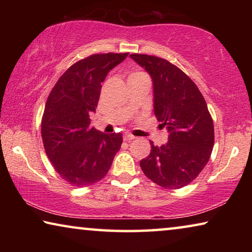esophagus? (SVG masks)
Masks as SVG:
<instances>
[{"instance_id":"obj_1","label":"esophagus","mask_w":252,"mask_h":252,"mask_svg":"<svg viewBox=\"0 0 252 252\" xmlns=\"http://www.w3.org/2000/svg\"><path fill=\"white\" fill-rule=\"evenodd\" d=\"M135 136L132 135V134H125L123 135V140L125 141H132V140H134Z\"/></svg>"}]
</instances>
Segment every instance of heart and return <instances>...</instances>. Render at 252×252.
Segmentation results:
<instances>
[{"label": "heart", "instance_id": "obj_1", "mask_svg": "<svg viewBox=\"0 0 252 252\" xmlns=\"http://www.w3.org/2000/svg\"><path fill=\"white\" fill-rule=\"evenodd\" d=\"M142 75H144L143 72L135 71V72H132V73L129 75V78H127V79H134V78H139V76H142Z\"/></svg>", "mask_w": 252, "mask_h": 252}]
</instances>
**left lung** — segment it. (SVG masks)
Instances as JSON below:
<instances>
[{"label": "left lung", "instance_id": "obj_1", "mask_svg": "<svg viewBox=\"0 0 252 252\" xmlns=\"http://www.w3.org/2000/svg\"><path fill=\"white\" fill-rule=\"evenodd\" d=\"M130 58L150 74L153 109L168 142L150 141V155L140 161L143 173L165 189H180L192 182L210 159L215 130L206 100L197 85L178 66L147 54Z\"/></svg>", "mask_w": 252, "mask_h": 252}]
</instances>
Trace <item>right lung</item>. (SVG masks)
I'll return each mask as SVG.
<instances>
[{"label": "right lung", "instance_id": "obj_1", "mask_svg": "<svg viewBox=\"0 0 252 252\" xmlns=\"http://www.w3.org/2000/svg\"><path fill=\"white\" fill-rule=\"evenodd\" d=\"M129 53L93 54L71 65L46 100L41 133L51 163L62 179L82 188L100 181L120 150L122 134H105L90 126L110 70Z\"/></svg>", "mask_w": 252, "mask_h": 252}]
</instances>
